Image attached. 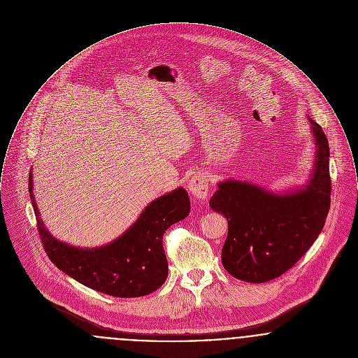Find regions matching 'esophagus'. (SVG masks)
Returning a JSON list of instances; mask_svg holds the SVG:
<instances>
[{
	"instance_id": "34e87169",
	"label": "esophagus",
	"mask_w": 358,
	"mask_h": 358,
	"mask_svg": "<svg viewBox=\"0 0 358 358\" xmlns=\"http://www.w3.org/2000/svg\"><path fill=\"white\" fill-rule=\"evenodd\" d=\"M187 189L188 192L192 194L195 198L206 199L207 196H208V191H210V186H208V180H207L206 176L202 175V173L194 175L188 180Z\"/></svg>"
}]
</instances>
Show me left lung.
<instances>
[{"label":"left lung","instance_id":"8db88e82","mask_svg":"<svg viewBox=\"0 0 358 358\" xmlns=\"http://www.w3.org/2000/svg\"><path fill=\"white\" fill-rule=\"evenodd\" d=\"M308 121L315 157L306 185L275 192L248 180L225 179L208 202L227 220L221 259L238 280L279 278L299 262L323 229L330 208V150L320 125L310 117Z\"/></svg>","mask_w":358,"mask_h":358}]
</instances>
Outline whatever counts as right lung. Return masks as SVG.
Wrapping results in <instances>:
<instances>
[{"label": "right lung", "instance_id": "obj_1", "mask_svg": "<svg viewBox=\"0 0 358 358\" xmlns=\"http://www.w3.org/2000/svg\"><path fill=\"white\" fill-rule=\"evenodd\" d=\"M28 187L43 248L62 272L115 298L144 296L166 282L169 262L163 249V234L189 214L185 188H175L152 201L132 225L109 244L79 248L57 240L44 225L34 195L32 172Z\"/></svg>", "mask_w": 358, "mask_h": 358}]
</instances>
